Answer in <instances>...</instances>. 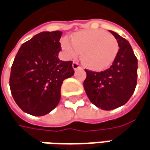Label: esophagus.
I'll return each mask as SVG.
<instances>
[{
  "label": "esophagus",
  "mask_w": 150,
  "mask_h": 150,
  "mask_svg": "<svg viewBox=\"0 0 150 150\" xmlns=\"http://www.w3.org/2000/svg\"><path fill=\"white\" fill-rule=\"evenodd\" d=\"M72 67L74 69V70H76V69H78L81 68V66L77 62L73 63V64H72Z\"/></svg>",
  "instance_id": "34e87169"
}]
</instances>
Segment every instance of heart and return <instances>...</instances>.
Instances as JSON below:
<instances>
[{
  "label": "heart",
  "mask_w": 150,
  "mask_h": 150,
  "mask_svg": "<svg viewBox=\"0 0 150 150\" xmlns=\"http://www.w3.org/2000/svg\"><path fill=\"white\" fill-rule=\"evenodd\" d=\"M71 40L72 42L64 38L61 42L65 56L73 59L81 54L82 62L93 70H103L111 66L119 50L117 39L101 30L78 32L73 34Z\"/></svg>",
  "instance_id": "heart-1"
}]
</instances>
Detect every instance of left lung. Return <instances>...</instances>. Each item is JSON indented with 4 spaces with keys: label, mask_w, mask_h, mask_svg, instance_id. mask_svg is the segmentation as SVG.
Returning <instances> with one entry per match:
<instances>
[{
    "label": "left lung",
    "mask_w": 150,
    "mask_h": 150,
    "mask_svg": "<svg viewBox=\"0 0 150 150\" xmlns=\"http://www.w3.org/2000/svg\"><path fill=\"white\" fill-rule=\"evenodd\" d=\"M117 39L119 50L112 65L107 70H86L83 83L89 100L102 110H112L127 103L137 85L138 60L130 43L113 31H109Z\"/></svg>",
    "instance_id": "left-lung-1"
}]
</instances>
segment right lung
<instances>
[{
  "label": "right lung",
  "instance_id": "add662e5",
  "mask_svg": "<svg viewBox=\"0 0 150 150\" xmlns=\"http://www.w3.org/2000/svg\"><path fill=\"white\" fill-rule=\"evenodd\" d=\"M62 32H42L22 44L10 75L11 95L24 112L44 116L58 106L63 81L75 71L59 59Z\"/></svg>",
  "mask_w": 150,
  "mask_h": 150
}]
</instances>
